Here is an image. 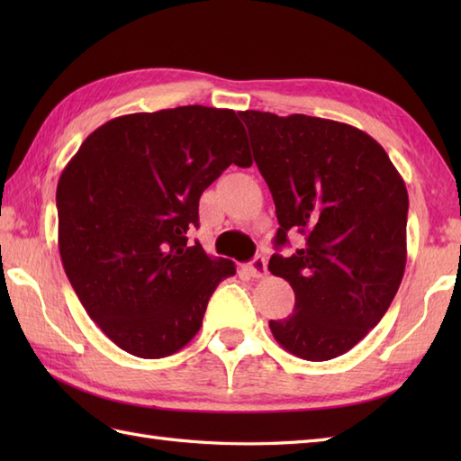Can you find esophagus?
Here are the masks:
<instances>
[{
    "mask_svg": "<svg viewBox=\"0 0 461 461\" xmlns=\"http://www.w3.org/2000/svg\"><path fill=\"white\" fill-rule=\"evenodd\" d=\"M248 269H249V273H251V277H263V276H267V261H266V258H261V256H258V258H253L251 261H249V266H248Z\"/></svg>",
    "mask_w": 461,
    "mask_h": 461,
    "instance_id": "1",
    "label": "esophagus"
}]
</instances>
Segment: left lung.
<instances>
[{"instance_id":"1","label":"left lung","mask_w":461,"mask_h":461,"mask_svg":"<svg viewBox=\"0 0 461 461\" xmlns=\"http://www.w3.org/2000/svg\"><path fill=\"white\" fill-rule=\"evenodd\" d=\"M279 230L303 246L269 259L295 311L269 321L279 345L305 360L345 355L384 317L406 267L408 192L384 149L355 126L307 114L240 113Z\"/></svg>"}]
</instances>
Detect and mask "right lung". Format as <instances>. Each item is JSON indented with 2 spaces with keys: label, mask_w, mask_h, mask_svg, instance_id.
<instances>
[{
  "label": "right lung",
  "mask_w": 461,
  "mask_h": 461,
  "mask_svg": "<svg viewBox=\"0 0 461 461\" xmlns=\"http://www.w3.org/2000/svg\"><path fill=\"white\" fill-rule=\"evenodd\" d=\"M230 164H253L230 109L190 104L113 119L86 136L57 184L59 253L89 317L140 358L184 348L236 263L210 258L202 192Z\"/></svg>",
  "instance_id": "right-lung-1"
}]
</instances>
